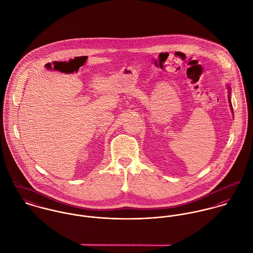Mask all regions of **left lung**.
<instances>
[{"label": "left lung", "mask_w": 253, "mask_h": 253, "mask_svg": "<svg viewBox=\"0 0 253 253\" xmlns=\"http://www.w3.org/2000/svg\"><path fill=\"white\" fill-rule=\"evenodd\" d=\"M229 103H230V106H231V109H232V111H233V107H232V104H231V100H230V96H229Z\"/></svg>", "instance_id": "obj_1"}]
</instances>
